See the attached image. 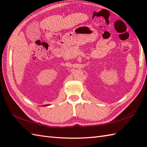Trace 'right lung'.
Here are the masks:
<instances>
[{
	"label": "right lung",
	"instance_id": "add662e5",
	"mask_svg": "<svg viewBox=\"0 0 147 147\" xmlns=\"http://www.w3.org/2000/svg\"><path fill=\"white\" fill-rule=\"evenodd\" d=\"M48 105H43V106H47Z\"/></svg>",
	"mask_w": 147,
	"mask_h": 147
}]
</instances>
